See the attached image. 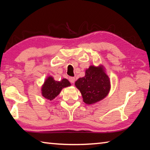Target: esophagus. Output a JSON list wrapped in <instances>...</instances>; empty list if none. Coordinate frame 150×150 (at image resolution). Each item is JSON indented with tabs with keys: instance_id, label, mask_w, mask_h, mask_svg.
Masks as SVG:
<instances>
[{
	"instance_id": "obj_1",
	"label": "esophagus",
	"mask_w": 150,
	"mask_h": 150,
	"mask_svg": "<svg viewBox=\"0 0 150 150\" xmlns=\"http://www.w3.org/2000/svg\"><path fill=\"white\" fill-rule=\"evenodd\" d=\"M69 81L71 83H75V77H69Z\"/></svg>"
}]
</instances>
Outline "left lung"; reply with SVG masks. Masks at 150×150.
I'll return each mask as SVG.
<instances>
[{
  "instance_id": "1",
  "label": "left lung",
  "mask_w": 150,
  "mask_h": 150,
  "mask_svg": "<svg viewBox=\"0 0 150 150\" xmlns=\"http://www.w3.org/2000/svg\"><path fill=\"white\" fill-rule=\"evenodd\" d=\"M110 83L102 67L90 66L86 70L85 77L79 79L75 84L80 91L84 103L91 105L106 97L110 91Z\"/></svg>"
}]
</instances>
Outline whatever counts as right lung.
<instances>
[{"instance_id": "add662e5", "label": "right lung", "mask_w": 150, "mask_h": 150, "mask_svg": "<svg viewBox=\"0 0 150 150\" xmlns=\"http://www.w3.org/2000/svg\"><path fill=\"white\" fill-rule=\"evenodd\" d=\"M71 85L69 81L66 79L62 81H55L52 77H49L44 82L42 88V96L47 99L52 100L60 93L63 88Z\"/></svg>"}]
</instances>
